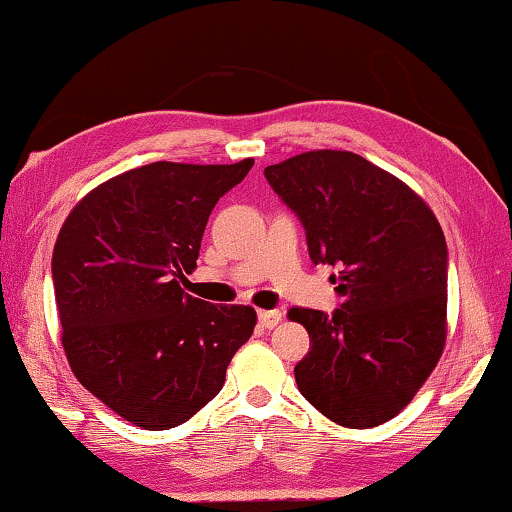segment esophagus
<instances>
[{
  "label": "esophagus",
  "instance_id": "obj_1",
  "mask_svg": "<svg viewBox=\"0 0 512 512\" xmlns=\"http://www.w3.org/2000/svg\"><path fill=\"white\" fill-rule=\"evenodd\" d=\"M257 318H259V325H262L264 329H273V327L280 325V320H283V313H280V311H259Z\"/></svg>",
  "mask_w": 512,
  "mask_h": 512
}]
</instances>
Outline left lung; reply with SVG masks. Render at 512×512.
<instances>
[{"instance_id": "left-lung-1", "label": "left lung", "mask_w": 512, "mask_h": 512, "mask_svg": "<svg viewBox=\"0 0 512 512\" xmlns=\"http://www.w3.org/2000/svg\"><path fill=\"white\" fill-rule=\"evenodd\" d=\"M264 176L297 213L315 264L338 266L343 304L292 308L311 350L294 366L304 399L350 429L399 415L441 359L448 246L422 197L362 155L311 150Z\"/></svg>"}]
</instances>
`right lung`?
I'll list each match as a JSON object with an SVG mask.
<instances>
[{"instance_id": "add662e5", "label": "right lung", "mask_w": 512, "mask_h": 512, "mask_svg": "<svg viewBox=\"0 0 512 512\" xmlns=\"http://www.w3.org/2000/svg\"><path fill=\"white\" fill-rule=\"evenodd\" d=\"M253 164L125 171L85 194L57 234L53 285L71 371L136 427L190 420L253 334L255 308L208 304L181 287L213 206Z\"/></svg>"}]
</instances>
